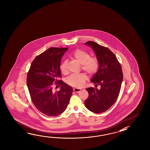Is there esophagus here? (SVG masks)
<instances>
[{"label":"esophagus","instance_id":"obj_1","mask_svg":"<svg viewBox=\"0 0 150 150\" xmlns=\"http://www.w3.org/2000/svg\"><path fill=\"white\" fill-rule=\"evenodd\" d=\"M80 91H81V89H79V88H74V91L75 92H80Z\"/></svg>","mask_w":150,"mask_h":150}]
</instances>
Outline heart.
I'll return each instance as SVG.
<instances>
[{"label": "heart", "instance_id": "heart-1", "mask_svg": "<svg viewBox=\"0 0 150 150\" xmlns=\"http://www.w3.org/2000/svg\"><path fill=\"white\" fill-rule=\"evenodd\" d=\"M72 57L79 63L81 64V68L87 74L93 75L96 74L99 69V62L95 57H91L90 54L86 51L78 49L72 54ZM60 70L63 74L67 73V64L64 62L60 66ZM86 74H74L69 76L67 83L75 87H81L87 79Z\"/></svg>", "mask_w": 150, "mask_h": 150}]
</instances>
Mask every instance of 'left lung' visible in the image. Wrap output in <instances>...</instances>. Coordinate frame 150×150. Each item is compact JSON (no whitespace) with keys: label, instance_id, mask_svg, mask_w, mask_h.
Returning <instances> with one entry per match:
<instances>
[{"label":"left lung","instance_id":"obj_1","mask_svg":"<svg viewBox=\"0 0 150 150\" xmlns=\"http://www.w3.org/2000/svg\"><path fill=\"white\" fill-rule=\"evenodd\" d=\"M85 45L93 48L99 62V69L91 81L101 88H86L89 96L85 105L93 112L101 113L110 108L117 99L123 76L121 66L108 48L93 41L86 42Z\"/></svg>","mask_w":150,"mask_h":150}]
</instances>
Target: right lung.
Instances as JSON below:
<instances>
[{"label":"right lung","instance_id":"1","mask_svg":"<svg viewBox=\"0 0 150 150\" xmlns=\"http://www.w3.org/2000/svg\"><path fill=\"white\" fill-rule=\"evenodd\" d=\"M67 50L49 48L35 57L27 73V85L32 102L40 112L48 116L63 112L73 92L72 87L59 79L61 58ZM53 83L56 87L61 86L59 91L53 92Z\"/></svg>","mask_w":150,"mask_h":150}]
</instances>
